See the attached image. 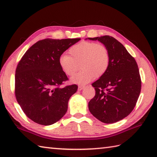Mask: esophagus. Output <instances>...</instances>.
<instances>
[{
    "instance_id": "1",
    "label": "esophagus",
    "mask_w": 157,
    "mask_h": 157,
    "mask_svg": "<svg viewBox=\"0 0 157 157\" xmlns=\"http://www.w3.org/2000/svg\"><path fill=\"white\" fill-rule=\"evenodd\" d=\"M84 86H82V85H79V86H78V90H83L84 89Z\"/></svg>"
}]
</instances>
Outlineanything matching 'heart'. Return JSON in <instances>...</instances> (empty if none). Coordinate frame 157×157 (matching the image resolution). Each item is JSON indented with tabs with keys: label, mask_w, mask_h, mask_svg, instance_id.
Returning <instances> with one entry per match:
<instances>
[{
	"label": "heart",
	"mask_w": 157,
	"mask_h": 157,
	"mask_svg": "<svg viewBox=\"0 0 157 157\" xmlns=\"http://www.w3.org/2000/svg\"><path fill=\"white\" fill-rule=\"evenodd\" d=\"M69 55L59 57V64L67 76H72L79 67L81 70L71 78L72 82L85 84L96 78H98L107 71L111 55L106 46L94 42L84 41L69 50Z\"/></svg>",
	"instance_id": "b5f03b06"
}]
</instances>
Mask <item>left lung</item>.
I'll return each instance as SVG.
<instances>
[{
    "label": "left lung",
    "instance_id": "8db88e82",
    "mask_svg": "<svg viewBox=\"0 0 157 157\" xmlns=\"http://www.w3.org/2000/svg\"><path fill=\"white\" fill-rule=\"evenodd\" d=\"M88 39L102 42L111 55L107 71L92 84L96 94L88 108L99 121L114 123L129 115L137 102L142 86L138 67L124 46L112 36Z\"/></svg>",
    "mask_w": 157,
    "mask_h": 157
}]
</instances>
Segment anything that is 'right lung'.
Segmentation results:
<instances>
[{
  "label": "right lung",
  "mask_w": 157,
  "mask_h": 157,
  "mask_svg": "<svg viewBox=\"0 0 157 157\" xmlns=\"http://www.w3.org/2000/svg\"><path fill=\"white\" fill-rule=\"evenodd\" d=\"M80 38L38 41L18 63L15 71L17 101L28 118L42 125L57 122L65 115L69 98L78 86L61 87L68 80L59 64L61 55Z\"/></svg>",
  "instance_id": "1"
}]
</instances>
